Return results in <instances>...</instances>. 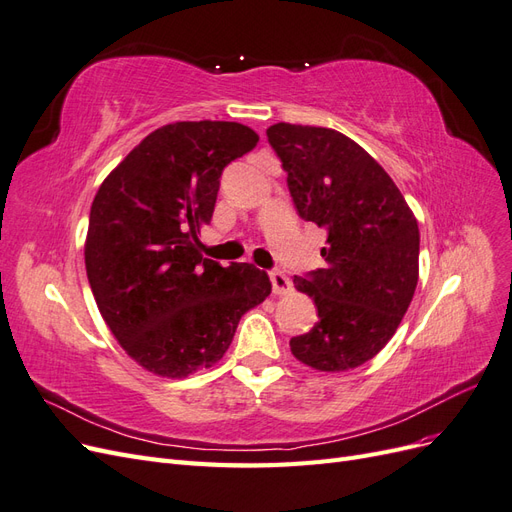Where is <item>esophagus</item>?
<instances>
[{
  "mask_svg": "<svg viewBox=\"0 0 512 512\" xmlns=\"http://www.w3.org/2000/svg\"><path fill=\"white\" fill-rule=\"evenodd\" d=\"M269 280H271V286H273L275 294H286V292L292 290V282L288 280V275L282 273L280 269L269 271Z\"/></svg>",
  "mask_w": 512,
  "mask_h": 512,
  "instance_id": "obj_1",
  "label": "esophagus"
}]
</instances>
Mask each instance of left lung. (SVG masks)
I'll use <instances>...</instances> for the list:
<instances>
[{
  "label": "left lung",
  "mask_w": 512,
  "mask_h": 512,
  "mask_svg": "<svg viewBox=\"0 0 512 512\" xmlns=\"http://www.w3.org/2000/svg\"><path fill=\"white\" fill-rule=\"evenodd\" d=\"M269 145L286 170L297 213L327 230L324 267L294 277L318 322L290 339L320 371L363 365L395 335L418 282V224L384 168L331 128L275 123Z\"/></svg>",
  "instance_id": "left-lung-1"
}]
</instances>
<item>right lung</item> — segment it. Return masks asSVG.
Listing matches in <instances>:
<instances>
[{
    "mask_svg": "<svg viewBox=\"0 0 512 512\" xmlns=\"http://www.w3.org/2000/svg\"><path fill=\"white\" fill-rule=\"evenodd\" d=\"M258 134L235 121H177L151 132L104 179L89 213L87 280L108 329L158 376L218 363L241 316L271 294L265 271L200 254L222 170Z\"/></svg>",
    "mask_w": 512,
    "mask_h": 512,
    "instance_id": "obj_1",
    "label": "right lung"
}]
</instances>
